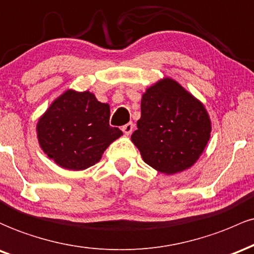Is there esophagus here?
Returning <instances> with one entry per match:
<instances>
[{
  "label": "esophagus",
  "mask_w": 254,
  "mask_h": 254,
  "mask_svg": "<svg viewBox=\"0 0 254 254\" xmlns=\"http://www.w3.org/2000/svg\"><path fill=\"white\" fill-rule=\"evenodd\" d=\"M133 128H134V125H133V122H128V124L125 125V126L121 128V129H122V132L125 133V134L129 135L130 133L133 132Z\"/></svg>",
  "instance_id": "obj_1"
}]
</instances>
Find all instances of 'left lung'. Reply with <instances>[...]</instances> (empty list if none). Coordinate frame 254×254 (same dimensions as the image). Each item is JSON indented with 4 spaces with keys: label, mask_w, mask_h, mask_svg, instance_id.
<instances>
[{
    "label": "left lung",
    "mask_w": 254,
    "mask_h": 254,
    "mask_svg": "<svg viewBox=\"0 0 254 254\" xmlns=\"http://www.w3.org/2000/svg\"><path fill=\"white\" fill-rule=\"evenodd\" d=\"M130 139L144 162L172 175L198 161L211 133L200 101L170 78L150 86L141 97V116Z\"/></svg>",
    "instance_id": "left-lung-1"
}]
</instances>
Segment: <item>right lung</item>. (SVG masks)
<instances>
[{
	"mask_svg": "<svg viewBox=\"0 0 254 254\" xmlns=\"http://www.w3.org/2000/svg\"><path fill=\"white\" fill-rule=\"evenodd\" d=\"M109 118V104L97 101L93 93L67 90L38 120L39 145L61 168L84 170L122 135L119 128L110 126Z\"/></svg>",
	"mask_w": 254,
	"mask_h": 254,
	"instance_id": "right-lung-1",
	"label": "right lung"
}]
</instances>
